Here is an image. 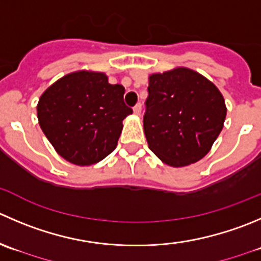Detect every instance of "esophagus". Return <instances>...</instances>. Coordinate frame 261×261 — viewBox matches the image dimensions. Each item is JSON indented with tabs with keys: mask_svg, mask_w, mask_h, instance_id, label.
<instances>
[{
	"mask_svg": "<svg viewBox=\"0 0 261 261\" xmlns=\"http://www.w3.org/2000/svg\"><path fill=\"white\" fill-rule=\"evenodd\" d=\"M134 113H135L136 116H140V113H141V105H140V103H138V105L134 107Z\"/></svg>",
	"mask_w": 261,
	"mask_h": 261,
	"instance_id": "34e87169",
	"label": "esophagus"
}]
</instances>
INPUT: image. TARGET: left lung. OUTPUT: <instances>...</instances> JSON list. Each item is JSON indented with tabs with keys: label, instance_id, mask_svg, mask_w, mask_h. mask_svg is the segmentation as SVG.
I'll return each mask as SVG.
<instances>
[{
	"label": "left lung",
	"instance_id": "8db88e82",
	"mask_svg": "<svg viewBox=\"0 0 261 261\" xmlns=\"http://www.w3.org/2000/svg\"><path fill=\"white\" fill-rule=\"evenodd\" d=\"M227 108L218 88L186 67L149 76L144 133L149 149L166 164L200 161L221 134Z\"/></svg>",
	"mask_w": 261,
	"mask_h": 261
}]
</instances>
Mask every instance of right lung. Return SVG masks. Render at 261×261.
<instances>
[{
  "mask_svg": "<svg viewBox=\"0 0 261 261\" xmlns=\"http://www.w3.org/2000/svg\"><path fill=\"white\" fill-rule=\"evenodd\" d=\"M123 94L125 88L110 84L103 72L83 70L65 75L40 95V128L70 163H98L115 150L123 118L133 113Z\"/></svg>",
  "mask_w": 261,
  "mask_h": 261,
  "instance_id": "1",
  "label": "right lung"
}]
</instances>
